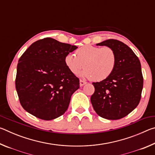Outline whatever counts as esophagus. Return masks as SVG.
<instances>
[{"label": "esophagus", "instance_id": "34e87169", "mask_svg": "<svg viewBox=\"0 0 155 155\" xmlns=\"http://www.w3.org/2000/svg\"><path fill=\"white\" fill-rule=\"evenodd\" d=\"M86 83H87V82H85V81H84L81 79L80 80V86H83Z\"/></svg>", "mask_w": 155, "mask_h": 155}]
</instances>
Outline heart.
Segmentation results:
<instances>
[{
	"label": "heart",
	"instance_id": "heart-1",
	"mask_svg": "<svg viewBox=\"0 0 155 155\" xmlns=\"http://www.w3.org/2000/svg\"><path fill=\"white\" fill-rule=\"evenodd\" d=\"M117 61L114 50L109 46L86 45L78 48L75 54L68 53L65 65L72 74H77L84 66L82 76L94 81L107 79L112 74Z\"/></svg>",
	"mask_w": 155,
	"mask_h": 155
}]
</instances>
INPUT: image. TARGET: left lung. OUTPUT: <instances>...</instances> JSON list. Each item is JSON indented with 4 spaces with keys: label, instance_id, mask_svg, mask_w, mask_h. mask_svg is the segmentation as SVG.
<instances>
[{
    "label": "left lung",
    "instance_id": "1",
    "mask_svg": "<svg viewBox=\"0 0 155 155\" xmlns=\"http://www.w3.org/2000/svg\"><path fill=\"white\" fill-rule=\"evenodd\" d=\"M97 46L111 47L117 61L112 74L101 82L93 83L95 91L91 96L94 109L107 120L127 116L140 103L143 78L140 59L127 44L117 40H107Z\"/></svg>",
    "mask_w": 155,
    "mask_h": 155
}]
</instances>
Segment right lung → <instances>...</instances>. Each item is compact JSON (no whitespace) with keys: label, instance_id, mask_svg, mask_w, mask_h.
<instances>
[{"label":"right lung","instance_id":"1","mask_svg":"<svg viewBox=\"0 0 155 155\" xmlns=\"http://www.w3.org/2000/svg\"><path fill=\"white\" fill-rule=\"evenodd\" d=\"M77 48L46 38L35 41L22 54L17 65L15 89L25 110L44 120L55 119L66 111L80 85L64 58Z\"/></svg>","mask_w":155,"mask_h":155}]
</instances>
